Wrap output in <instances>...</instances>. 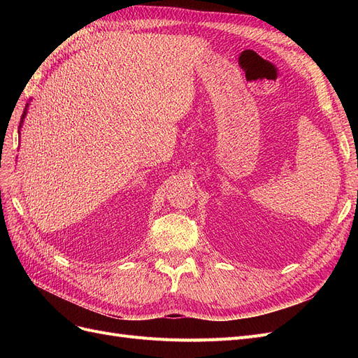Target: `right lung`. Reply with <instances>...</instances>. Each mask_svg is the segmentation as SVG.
Masks as SVG:
<instances>
[{"mask_svg":"<svg viewBox=\"0 0 358 358\" xmlns=\"http://www.w3.org/2000/svg\"><path fill=\"white\" fill-rule=\"evenodd\" d=\"M25 115H27V110L24 112V115H22V121H24V117H25ZM22 121H20V124H22Z\"/></svg>","mask_w":358,"mask_h":358,"instance_id":"obj_1","label":"right lung"}]
</instances>
